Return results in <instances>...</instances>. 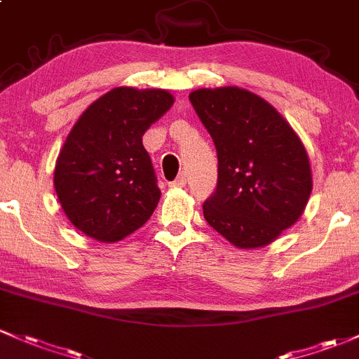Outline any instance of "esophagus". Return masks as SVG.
Masks as SVG:
<instances>
[{
	"label": "esophagus",
	"instance_id": "34e87169",
	"mask_svg": "<svg viewBox=\"0 0 359 359\" xmlns=\"http://www.w3.org/2000/svg\"><path fill=\"white\" fill-rule=\"evenodd\" d=\"M184 184H187V176L180 175L178 178H176L175 181H171V183H169V187H172V188H183Z\"/></svg>",
	"mask_w": 359,
	"mask_h": 359
}]
</instances>
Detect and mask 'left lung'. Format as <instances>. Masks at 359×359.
I'll list each match as a JSON object with an SVG mask.
<instances>
[{"label": "left lung", "instance_id": "obj_1", "mask_svg": "<svg viewBox=\"0 0 359 359\" xmlns=\"http://www.w3.org/2000/svg\"><path fill=\"white\" fill-rule=\"evenodd\" d=\"M190 102L217 152L203 217L240 248H258L298 221L311 172L298 135L269 102L238 87L200 88Z\"/></svg>", "mask_w": 359, "mask_h": 359}]
</instances>
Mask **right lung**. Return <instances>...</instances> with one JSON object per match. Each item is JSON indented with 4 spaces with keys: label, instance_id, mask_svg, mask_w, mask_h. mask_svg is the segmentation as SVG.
Listing matches in <instances>:
<instances>
[{
    "label": "right lung",
    "instance_id": "right-lung-1",
    "mask_svg": "<svg viewBox=\"0 0 359 359\" xmlns=\"http://www.w3.org/2000/svg\"><path fill=\"white\" fill-rule=\"evenodd\" d=\"M172 102L161 88L118 87L83 111L55 169L56 195L76 229L111 243L147 222L161 190L142 137Z\"/></svg>",
    "mask_w": 359,
    "mask_h": 359
}]
</instances>
